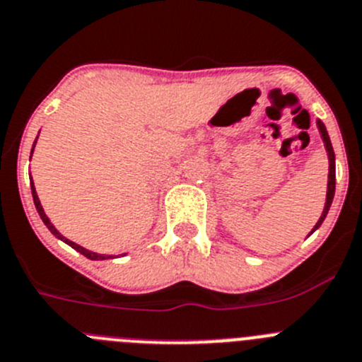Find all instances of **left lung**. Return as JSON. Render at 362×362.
I'll list each match as a JSON object with an SVG mask.
<instances>
[{
    "label": "left lung",
    "mask_w": 362,
    "mask_h": 362,
    "mask_svg": "<svg viewBox=\"0 0 362 362\" xmlns=\"http://www.w3.org/2000/svg\"><path fill=\"white\" fill-rule=\"evenodd\" d=\"M317 129H319V133H321V139H323L325 149H327V155H328V185H327V202H325V209H323V213H321V216H319L317 223L314 226V229H312V233H314V230H317L319 227H321V223H323L325 218H327L328 209H330L332 200H334V194H335V155H334V148H332L330 136H328L327 128H325V124L321 122V120H317Z\"/></svg>",
    "instance_id": "1"
}]
</instances>
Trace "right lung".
<instances>
[{
    "label": "right lung",
    "instance_id": "right-lung-1",
    "mask_svg": "<svg viewBox=\"0 0 362 362\" xmlns=\"http://www.w3.org/2000/svg\"><path fill=\"white\" fill-rule=\"evenodd\" d=\"M35 142H37V139H35ZM35 142H34V146H35ZM32 151H34V148H32ZM30 158H32V153H30ZM30 187H32V198H34L35 209H37L39 216H41V220H43V223H45V226L48 227V230H50V233L54 234L55 238H59L61 242L68 243V245H70L71 249H76L77 252H81V254H83V256H86L88 259H97V262H99V259H110V258H113V256H108V254H97V252H92V250L84 249V247L77 245V243L70 242V240H68V238H64L63 234L59 233V230L55 229V227H54V223H52V221L48 220V216H47V214H45V211H43V205H41V202H39V197H37V193H35L34 180H32V177H30Z\"/></svg>",
    "mask_w": 362,
    "mask_h": 362
}]
</instances>
